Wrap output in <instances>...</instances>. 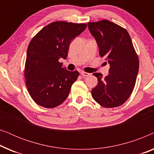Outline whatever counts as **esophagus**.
<instances>
[{
  "instance_id": "1",
  "label": "esophagus",
  "mask_w": 154,
  "mask_h": 154,
  "mask_svg": "<svg viewBox=\"0 0 154 154\" xmlns=\"http://www.w3.org/2000/svg\"><path fill=\"white\" fill-rule=\"evenodd\" d=\"M81 74L84 77H87V76H89V75H90V73L84 72V71H81Z\"/></svg>"
}]
</instances>
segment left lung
Listing matches in <instances>:
<instances>
[{
  "mask_svg": "<svg viewBox=\"0 0 154 154\" xmlns=\"http://www.w3.org/2000/svg\"><path fill=\"white\" fill-rule=\"evenodd\" d=\"M97 43L100 55L106 57L110 66L104 79L94 73L98 84L92 90L97 102L106 108L121 106L129 98L139 71V59L129 33L123 27L109 20L88 24Z\"/></svg>",
  "mask_w": 154,
  "mask_h": 154,
  "instance_id": "left-lung-1",
  "label": "left lung"
}]
</instances>
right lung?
<instances>
[{"mask_svg": "<svg viewBox=\"0 0 154 154\" xmlns=\"http://www.w3.org/2000/svg\"><path fill=\"white\" fill-rule=\"evenodd\" d=\"M86 27L85 24L54 22L42 29L31 41L24 76L28 91L36 104L54 108L68 97L79 73L68 71L59 60L66 59L71 41Z\"/></svg>", "mask_w": 154, "mask_h": 154, "instance_id": "right-lung-1", "label": "right lung"}]
</instances>
